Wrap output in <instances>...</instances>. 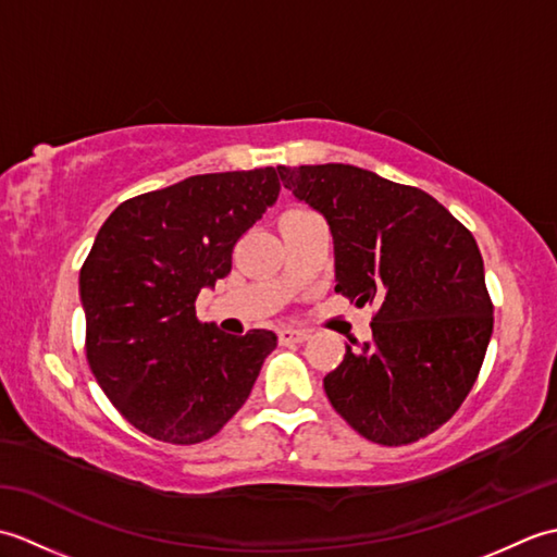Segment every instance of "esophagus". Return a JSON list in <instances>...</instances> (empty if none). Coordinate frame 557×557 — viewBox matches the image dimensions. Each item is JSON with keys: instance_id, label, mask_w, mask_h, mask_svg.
Returning <instances> with one entry per match:
<instances>
[{"instance_id": "34e87169", "label": "esophagus", "mask_w": 557, "mask_h": 557, "mask_svg": "<svg viewBox=\"0 0 557 557\" xmlns=\"http://www.w3.org/2000/svg\"><path fill=\"white\" fill-rule=\"evenodd\" d=\"M309 337H311L309 330H294V327L280 330V342H282V345H299V342H306Z\"/></svg>"}]
</instances>
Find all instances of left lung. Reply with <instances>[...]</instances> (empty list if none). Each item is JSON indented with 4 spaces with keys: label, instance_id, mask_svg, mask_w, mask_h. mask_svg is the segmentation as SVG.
I'll list each match as a JSON object with an SVG mask.
<instances>
[{
    "label": "left lung",
    "instance_id": "obj_1",
    "mask_svg": "<svg viewBox=\"0 0 557 557\" xmlns=\"http://www.w3.org/2000/svg\"><path fill=\"white\" fill-rule=\"evenodd\" d=\"M277 172L327 222L335 292L357 306L377 304L373 339H351L325 375L330 405L366 441L417 443L465 401L493 335L474 236L421 188L354 164H280Z\"/></svg>",
    "mask_w": 557,
    "mask_h": 557
}]
</instances>
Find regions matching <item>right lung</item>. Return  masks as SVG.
I'll list each match as a JSON object with an SVG mask.
<instances>
[{
  "label": "right lung",
  "instance_id": "1",
  "mask_svg": "<svg viewBox=\"0 0 557 557\" xmlns=\"http://www.w3.org/2000/svg\"><path fill=\"white\" fill-rule=\"evenodd\" d=\"M277 196L275 168L198 174L124 200L104 220L78 277L86 357L134 429L203 443L251 395L277 335L200 323L196 297L227 275L236 239Z\"/></svg>",
  "mask_w": 557,
  "mask_h": 557
}]
</instances>
